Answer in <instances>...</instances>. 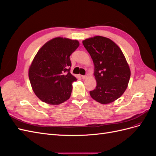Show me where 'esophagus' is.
I'll use <instances>...</instances> for the list:
<instances>
[{"instance_id": "obj_1", "label": "esophagus", "mask_w": 156, "mask_h": 156, "mask_svg": "<svg viewBox=\"0 0 156 156\" xmlns=\"http://www.w3.org/2000/svg\"><path fill=\"white\" fill-rule=\"evenodd\" d=\"M87 76H84V75H82V78L83 79V80H85V79H86L87 78Z\"/></svg>"}]
</instances>
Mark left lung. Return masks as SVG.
I'll return each instance as SVG.
<instances>
[{
    "instance_id": "obj_1",
    "label": "left lung",
    "mask_w": 156,
    "mask_h": 156,
    "mask_svg": "<svg viewBox=\"0 0 156 156\" xmlns=\"http://www.w3.org/2000/svg\"><path fill=\"white\" fill-rule=\"evenodd\" d=\"M94 63L97 86L90 91L101 104L112 103L125 92L131 70L125 56L116 44L104 37L96 36L82 41Z\"/></svg>"
}]
</instances>
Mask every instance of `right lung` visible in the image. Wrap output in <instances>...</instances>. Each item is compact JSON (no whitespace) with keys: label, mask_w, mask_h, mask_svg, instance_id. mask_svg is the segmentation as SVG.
<instances>
[{"label":"right lung","mask_w":156,"mask_h":156,"mask_svg":"<svg viewBox=\"0 0 156 156\" xmlns=\"http://www.w3.org/2000/svg\"><path fill=\"white\" fill-rule=\"evenodd\" d=\"M76 40L57 37L47 42L29 69L33 90L42 101L57 105L67 101L77 79L70 73V55L79 46Z\"/></svg>","instance_id":"1"}]
</instances>
